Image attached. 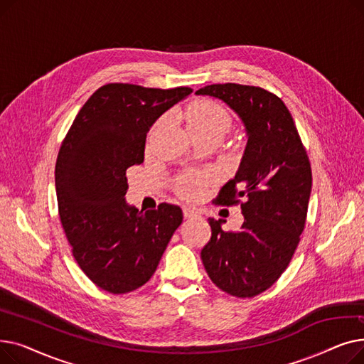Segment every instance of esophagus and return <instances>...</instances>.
I'll return each mask as SVG.
<instances>
[{"mask_svg":"<svg viewBox=\"0 0 364 364\" xmlns=\"http://www.w3.org/2000/svg\"><path fill=\"white\" fill-rule=\"evenodd\" d=\"M183 215H184V218H195V217L199 215V213L192 206H184L183 208Z\"/></svg>","mask_w":364,"mask_h":364,"instance_id":"esophagus-1","label":"esophagus"}]
</instances>
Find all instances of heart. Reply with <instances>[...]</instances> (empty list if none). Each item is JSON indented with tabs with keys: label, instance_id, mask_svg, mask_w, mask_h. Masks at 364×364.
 <instances>
[{
	"label": "heart",
	"instance_id": "heart-1",
	"mask_svg": "<svg viewBox=\"0 0 364 364\" xmlns=\"http://www.w3.org/2000/svg\"><path fill=\"white\" fill-rule=\"evenodd\" d=\"M186 124L190 132H225L230 128L232 118L228 110L214 100H198L186 110ZM206 177L187 176L178 184L180 193L195 199L203 193Z\"/></svg>",
	"mask_w": 364,
	"mask_h": 364
}]
</instances>
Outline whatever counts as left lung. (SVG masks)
Wrapping results in <instances>:
<instances>
[{"label":"left lung","instance_id":"8db88e82","mask_svg":"<svg viewBox=\"0 0 364 364\" xmlns=\"http://www.w3.org/2000/svg\"><path fill=\"white\" fill-rule=\"evenodd\" d=\"M230 106L243 121L247 144L240 166L215 198L240 205L239 232L209 218L211 239L200 252L205 270L223 292L252 298L273 286L289 265L304 232L311 193V165L292 114L259 87L213 84L196 91Z\"/></svg>","mask_w":364,"mask_h":364}]
</instances>
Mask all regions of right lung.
<instances>
[{"label":"right lung","instance_id":"obj_1","mask_svg":"<svg viewBox=\"0 0 364 364\" xmlns=\"http://www.w3.org/2000/svg\"><path fill=\"white\" fill-rule=\"evenodd\" d=\"M192 91L106 84L62 141L54 172L60 223L80 269L106 292L128 294L149 282L183 221L177 205L128 206L127 169L143 164L150 127Z\"/></svg>","mask_w":364,"mask_h":364}]
</instances>
